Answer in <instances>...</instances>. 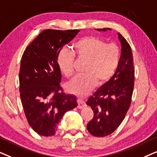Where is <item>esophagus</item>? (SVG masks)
I'll list each match as a JSON object with an SVG mask.
<instances>
[{
	"mask_svg": "<svg viewBox=\"0 0 157 157\" xmlns=\"http://www.w3.org/2000/svg\"><path fill=\"white\" fill-rule=\"evenodd\" d=\"M86 106V101L84 100L81 99V98H78V109H83L84 107Z\"/></svg>",
	"mask_w": 157,
	"mask_h": 157,
	"instance_id": "34e87169",
	"label": "esophagus"
}]
</instances>
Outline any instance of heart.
Returning <instances> with one entry per match:
<instances>
[{
  "mask_svg": "<svg viewBox=\"0 0 157 157\" xmlns=\"http://www.w3.org/2000/svg\"><path fill=\"white\" fill-rule=\"evenodd\" d=\"M87 60L84 72L68 83L67 89L73 94L86 95L96 85L103 83L112 76L120 59L119 47L114 43H109L99 38L87 36L74 44V53L63 49L58 56V66L67 78L74 74V56Z\"/></svg>",
  "mask_w": 157,
  "mask_h": 157,
  "instance_id": "obj_1",
  "label": "heart"
}]
</instances>
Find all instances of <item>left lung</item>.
<instances>
[{"label":"left lung","mask_w":157,"mask_h":157,"mask_svg":"<svg viewBox=\"0 0 157 157\" xmlns=\"http://www.w3.org/2000/svg\"><path fill=\"white\" fill-rule=\"evenodd\" d=\"M111 29H98L106 32ZM121 50L114 74L102 85L86 104L94 111V117L87 124V129L94 136L103 137L113 133L121 124L132 101L134 84V66L130 45L118 33Z\"/></svg>","instance_id":"left-lung-1"}]
</instances>
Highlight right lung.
Wrapping results in <instances>:
<instances>
[{
    "label": "right lung",
    "mask_w": 157,
    "mask_h": 157,
    "mask_svg": "<svg viewBox=\"0 0 157 157\" xmlns=\"http://www.w3.org/2000/svg\"><path fill=\"white\" fill-rule=\"evenodd\" d=\"M79 30L46 29L25 49L21 61L19 91L27 121L39 135L55 134L64 113L77 106L76 96L66 94L60 86L58 66L60 51Z\"/></svg>",
    "instance_id": "right-lung-1"
}]
</instances>
